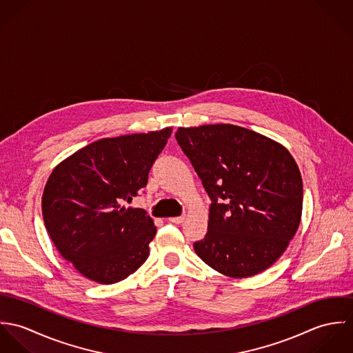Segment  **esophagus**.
Wrapping results in <instances>:
<instances>
[{"instance_id":"esophagus-1","label":"esophagus","mask_w":353,"mask_h":353,"mask_svg":"<svg viewBox=\"0 0 353 353\" xmlns=\"http://www.w3.org/2000/svg\"><path fill=\"white\" fill-rule=\"evenodd\" d=\"M171 223H175V224H181L185 221V216H176V217H170L168 219Z\"/></svg>"}]
</instances>
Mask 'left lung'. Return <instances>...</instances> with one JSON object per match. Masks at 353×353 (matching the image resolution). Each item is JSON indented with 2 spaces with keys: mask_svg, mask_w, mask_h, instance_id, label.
I'll use <instances>...</instances> for the list:
<instances>
[{
  "mask_svg": "<svg viewBox=\"0 0 353 353\" xmlns=\"http://www.w3.org/2000/svg\"><path fill=\"white\" fill-rule=\"evenodd\" d=\"M175 137L212 200L208 232L194 243L197 255L232 279L270 268L302 220V175L292 154L230 123L179 128Z\"/></svg>",
  "mask_w": 353,
  "mask_h": 353,
  "instance_id": "1",
  "label": "left lung"
}]
</instances>
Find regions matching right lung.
Here are the masks:
<instances>
[{
	"instance_id": "add662e5",
	"label": "right lung",
	"mask_w": 353,
	"mask_h": 353,
	"mask_svg": "<svg viewBox=\"0 0 353 353\" xmlns=\"http://www.w3.org/2000/svg\"><path fill=\"white\" fill-rule=\"evenodd\" d=\"M172 128L98 140L57 164L42 214L59 254L85 279L114 284L148 258L156 235L145 210L123 203L147 186Z\"/></svg>"
}]
</instances>
